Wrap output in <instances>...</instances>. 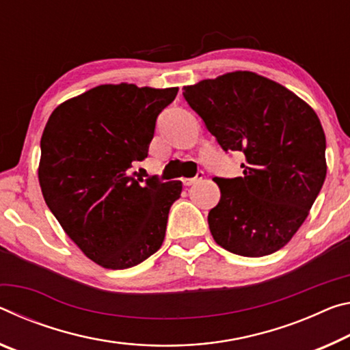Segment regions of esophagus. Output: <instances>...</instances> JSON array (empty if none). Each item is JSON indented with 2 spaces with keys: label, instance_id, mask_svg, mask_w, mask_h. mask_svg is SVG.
I'll list each match as a JSON object with an SVG mask.
<instances>
[{
  "label": "esophagus",
  "instance_id": "34e87169",
  "mask_svg": "<svg viewBox=\"0 0 350 350\" xmlns=\"http://www.w3.org/2000/svg\"><path fill=\"white\" fill-rule=\"evenodd\" d=\"M203 175H204V172H203V170H198V174H197L196 176H193V178H183V185H185V186L196 185V183H197L198 180L203 178Z\"/></svg>",
  "mask_w": 350,
  "mask_h": 350
}]
</instances>
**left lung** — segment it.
<instances>
[{
	"label": "left lung",
	"instance_id": "obj_1",
	"mask_svg": "<svg viewBox=\"0 0 350 350\" xmlns=\"http://www.w3.org/2000/svg\"><path fill=\"white\" fill-rule=\"evenodd\" d=\"M226 153L245 154L243 176H215L221 197L209 211L221 248L246 257L276 253L307 219L324 185L325 135L310 107L250 71L202 80L183 91Z\"/></svg>",
	"mask_w": 350,
	"mask_h": 350
}]
</instances>
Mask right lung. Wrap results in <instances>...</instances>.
Masks as SVG:
<instances>
[{
  "label": "right lung",
  "instance_id": "obj_1",
  "mask_svg": "<svg viewBox=\"0 0 350 350\" xmlns=\"http://www.w3.org/2000/svg\"><path fill=\"white\" fill-rule=\"evenodd\" d=\"M178 88L100 85L63 102L46 124L38 181L44 202L85 256L125 270L161 248L181 181L135 178L157 119Z\"/></svg>",
  "mask_w": 350,
  "mask_h": 350
}]
</instances>
